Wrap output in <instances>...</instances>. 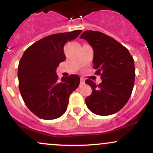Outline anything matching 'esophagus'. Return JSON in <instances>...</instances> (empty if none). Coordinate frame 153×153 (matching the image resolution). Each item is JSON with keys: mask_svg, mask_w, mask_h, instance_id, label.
Segmentation results:
<instances>
[{"mask_svg": "<svg viewBox=\"0 0 153 153\" xmlns=\"http://www.w3.org/2000/svg\"><path fill=\"white\" fill-rule=\"evenodd\" d=\"M85 82V80L82 78H80V84H83Z\"/></svg>", "mask_w": 153, "mask_h": 153, "instance_id": "1", "label": "esophagus"}]
</instances>
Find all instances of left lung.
I'll return each instance as SVG.
<instances>
[{"label":"left lung","instance_id":"8db88e82","mask_svg":"<svg viewBox=\"0 0 153 153\" xmlns=\"http://www.w3.org/2000/svg\"><path fill=\"white\" fill-rule=\"evenodd\" d=\"M80 38L94 49L95 73L102 80L99 85L90 79L85 80L92 88V94L85 100L87 107L95 114H114L124 106L132 92L135 79L133 57L122 44L100 31L87 30Z\"/></svg>","mask_w":153,"mask_h":153}]
</instances>
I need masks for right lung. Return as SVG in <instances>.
Returning <instances> with one entry per match:
<instances>
[{
	"mask_svg": "<svg viewBox=\"0 0 153 153\" xmlns=\"http://www.w3.org/2000/svg\"><path fill=\"white\" fill-rule=\"evenodd\" d=\"M82 30L45 36L26 50L18 67L19 87L29 109L39 118L51 120L65 114L71 94L79 86L77 75L58 80L56 68L65 61L64 46Z\"/></svg>",
	"mask_w": 153,
	"mask_h": 153,
	"instance_id": "right-lung-1",
	"label": "right lung"
}]
</instances>
